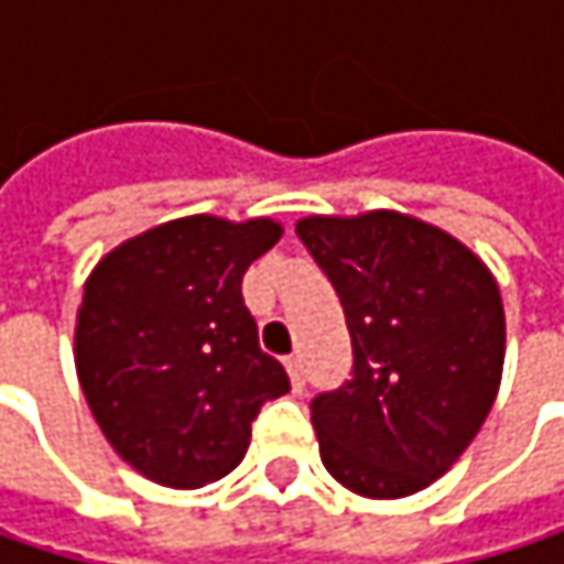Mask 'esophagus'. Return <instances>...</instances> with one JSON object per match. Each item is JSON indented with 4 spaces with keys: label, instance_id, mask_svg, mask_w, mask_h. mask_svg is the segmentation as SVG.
I'll return each instance as SVG.
<instances>
[{
    "label": "esophagus",
    "instance_id": "34e87169",
    "mask_svg": "<svg viewBox=\"0 0 564 564\" xmlns=\"http://www.w3.org/2000/svg\"><path fill=\"white\" fill-rule=\"evenodd\" d=\"M286 376H290L293 392L300 394L306 389V376H303V359L300 356H286Z\"/></svg>",
    "mask_w": 564,
    "mask_h": 564
}]
</instances>
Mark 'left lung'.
Returning a JSON list of instances; mask_svg holds the SVG:
<instances>
[{
	"label": "left lung",
	"mask_w": 564,
	"mask_h": 564,
	"mask_svg": "<svg viewBox=\"0 0 564 564\" xmlns=\"http://www.w3.org/2000/svg\"><path fill=\"white\" fill-rule=\"evenodd\" d=\"M296 238L352 336V379L310 401L323 467L359 497H411L451 470L494 408L500 286L457 238L401 212L310 215Z\"/></svg>",
	"instance_id": "obj_1"
}]
</instances>
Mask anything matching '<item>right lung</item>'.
Wrapping results in <instances>:
<instances>
[{"mask_svg":"<svg viewBox=\"0 0 564 564\" xmlns=\"http://www.w3.org/2000/svg\"><path fill=\"white\" fill-rule=\"evenodd\" d=\"M281 231L271 218H175L113 248L84 283L80 389L110 447L153 484L195 490L235 470L261 404L290 392L241 296Z\"/></svg>","mask_w":564,"mask_h":564,"instance_id":"add662e5","label":"right lung"}]
</instances>
